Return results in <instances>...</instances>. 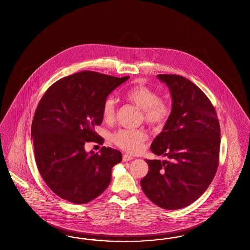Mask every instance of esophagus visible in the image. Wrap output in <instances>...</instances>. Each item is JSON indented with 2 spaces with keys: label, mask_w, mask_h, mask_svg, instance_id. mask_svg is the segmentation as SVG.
<instances>
[{
  "label": "esophagus",
  "mask_w": 250,
  "mask_h": 250,
  "mask_svg": "<svg viewBox=\"0 0 250 250\" xmlns=\"http://www.w3.org/2000/svg\"><path fill=\"white\" fill-rule=\"evenodd\" d=\"M132 159H134V157L129 156L127 154H125V155L123 156V160H124L125 162H127V161H130V160H132Z\"/></svg>",
  "instance_id": "esophagus-1"
}]
</instances>
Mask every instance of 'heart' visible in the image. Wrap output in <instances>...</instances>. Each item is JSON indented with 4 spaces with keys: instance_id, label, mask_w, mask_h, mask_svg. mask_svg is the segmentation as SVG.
<instances>
[{
    "instance_id": "obj_1",
    "label": "heart",
    "mask_w": 250,
    "mask_h": 250,
    "mask_svg": "<svg viewBox=\"0 0 250 250\" xmlns=\"http://www.w3.org/2000/svg\"><path fill=\"white\" fill-rule=\"evenodd\" d=\"M124 98L142 109V118L153 127H162L172 114V104L166 99L159 98V93L144 84H136L124 93ZM102 115L105 122L114 121L115 102L108 97L102 106ZM147 134L144 129H120L112 136V141L124 151L138 153L142 150Z\"/></svg>"
}]
</instances>
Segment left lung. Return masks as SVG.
<instances>
[{"label":"left lung","mask_w":250,"mask_h":250,"mask_svg":"<svg viewBox=\"0 0 250 250\" xmlns=\"http://www.w3.org/2000/svg\"><path fill=\"white\" fill-rule=\"evenodd\" d=\"M172 98V114L152 142L151 151L167 160L146 159L140 181L146 197L167 210L195 202L211 184L219 163L220 125L211 101L188 79L159 74Z\"/></svg>","instance_id":"left-lung-1"}]
</instances>
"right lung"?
Here are the masks:
<instances>
[{
    "instance_id": "obj_1",
    "label": "right lung",
    "mask_w": 250,
    "mask_h": 250,
    "mask_svg": "<svg viewBox=\"0 0 250 250\" xmlns=\"http://www.w3.org/2000/svg\"><path fill=\"white\" fill-rule=\"evenodd\" d=\"M128 79L84 70L59 80L42 96L31 136L38 171L58 196L84 205L109 186L113 167L121 162V152L103 146L100 153H86L84 145L104 144L95 132L103 123L102 106Z\"/></svg>"
}]
</instances>
